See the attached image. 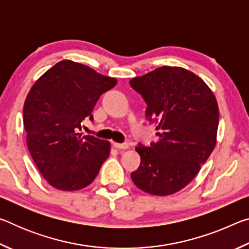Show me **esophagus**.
<instances>
[{
  "mask_svg": "<svg viewBox=\"0 0 249 249\" xmlns=\"http://www.w3.org/2000/svg\"><path fill=\"white\" fill-rule=\"evenodd\" d=\"M113 146L117 149H127L129 147L127 142H123V144H120V142H113Z\"/></svg>",
  "mask_w": 249,
  "mask_h": 249,
  "instance_id": "34e87169",
  "label": "esophagus"
}]
</instances>
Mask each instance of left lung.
<instances>
[{
	"label": "left lung",
	"mask_w": 249,
	"mask_h": 249,
	"mask_svg": "<svg viewBox=\"0 0 249 249\" xmlns=\"http://www.w3.org/2000/svg\"><path fill=\"white\" fill-rule=\"evenodd\" d=\"M129 84L145 100L146 117L159 136L149 147L135 148L141 166L130 178L149 195H174L191 182L215 147V95L203 80L180 67H159Z\"/></svg>",
	"instance_id": "left-lung-1"
}]
</instances>
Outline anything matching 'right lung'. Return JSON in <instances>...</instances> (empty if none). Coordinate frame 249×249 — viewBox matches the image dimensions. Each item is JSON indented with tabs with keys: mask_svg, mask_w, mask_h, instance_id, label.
<instances>
[{
	"mask_svg": "<svg viewBox=\"0 0 249 249\" xmlns=\"http://www.w3.org/2000/svg\"><path fill=\"white\" fill-rule=\"evenodd\" d=\"M116 83V79L71 60L59 61L34 83L23 109L26 142L52 187L80 190L98 176L111 144L79 130L87 117L93 121L95 103Z\"/></svg>",
	"mask_w": 249,
	"mask_h": 249,
	"instance_id": "add662e5",
	"label": "right lung"
}]
</instances>
